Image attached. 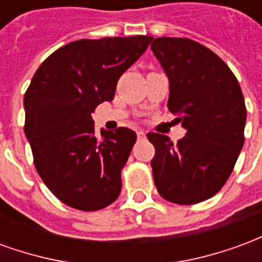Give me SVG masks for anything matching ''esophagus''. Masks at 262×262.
Here are the masks:
<instances>
[{
  "instance_id": "esophagus-1",
  "label": "esophagus",
  "mask_w": 262,
  "mask_h": 262,
  "mask_svg": "<svg viewBox=\"0 0 262 262\" xmlns=\"http://www.w3.org/2000/svg\"><path fill=\"white\" fill-rule=\"evenodd\" d=\"M137 137H139V139H144V137H146V133L143 130H139L137 132Z\"/></svg>"
}]
</instances>
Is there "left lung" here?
<instances>
[{
	"mask_svg": "<svg viewBox=\"0 0 262 262\" xmlns=\"http://www.w3.org/2000/svg\"><path fill=\"white\" fill-rule=\"evenodd\" d=\"M150 49L170 81L168 109L187 129L174 144L148 133L161 196L193 205L219 192L244 144L246 103L238 81L217 54L187 37H157Z\"/></svg>",
	"mask_w": 262,
	"mask_h": 262,
	"instance_id": "1",
	"label": "left lung"
}]
</instances>
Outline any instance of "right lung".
<instances>
[{
    "instance_id": "right-lung-1",
    "label": "right lung",
    "mask_w": 262,
    "mask_h": 262,
    "mask_svg": "<svg viewBox=\"0 0 262 262\" xmlns=\"http://www.w3.org/2000/svg\"><path fill=\"white\" fill-rule=\"evenodd\" d=\"M151 39L137 35L69 43L43 61L26 90L25 135L35 167L54 196L71 208L94 212L119 196L120 171L136 133L102 129L99 139L91 114L114 99L119 77Z\"/></svg>"
}]
</instances>
